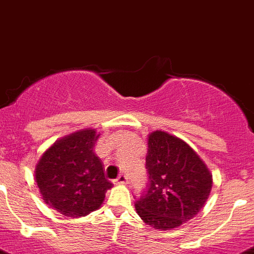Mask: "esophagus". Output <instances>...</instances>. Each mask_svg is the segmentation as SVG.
<instances>
[{
    "mask_svg": "<svg viewBox=\"0 0 254 254\" xmlns=\"http://www.w3.org/2000/svg\"><path fill=\"white\" fill-rule=\"evenodd\" d=\"M114 184L115 185H125L127 184V177L125 175H120L116 180H114Z\"/></svg>",
    "mask_w": 254,
    "mask_h": 254,
    "instance_id": "1",
    "label": "esophagus"
}]
</instances>
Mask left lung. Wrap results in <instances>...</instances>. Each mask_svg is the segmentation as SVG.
Returning <instances> with one entry per match:
<instances>
[{
	"mask_svg": "<svg viewBox=\"0 0 254 254\" xmlns=\"http://www.w3.org/2000/svg\"><path fill=\"white\" fill-rule=\"evenodd\" d=\"M147 191L136 200L141 220L170 230L197 215L209 198L212 175L186 141L162 130L148 136Z\"/></svg>",
	"mask_w": 254,
	"mask_h": 254,
	"instance_id": "8db88e82",
	"label": "left lung"
}]
</instances>
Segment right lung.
<instances>
[{
    "label": "right lung",
    "instance_id": "1",
    "mask_svg": "<svg viewBox=\"0 0 254 254\" xmlns=\"http://www.w3.org/2000/svg\"><path fill=\"white\" fill-rule=\"evenodd\" d=\"M100 134L84 129L59 139L45 150L35 168L43 200L68 218L88 215L99 209L113 187L93 148Z\"/></svg>",
    "mask_w": 254,
    "mask_h": 254
}]
</instances>
